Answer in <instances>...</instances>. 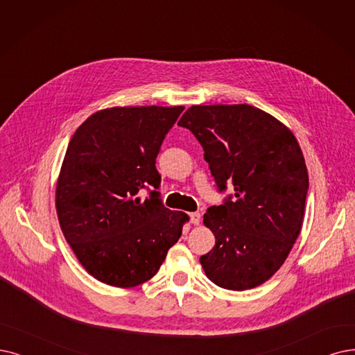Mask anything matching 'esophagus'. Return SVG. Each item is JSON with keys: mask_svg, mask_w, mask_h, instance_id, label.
<instances>
[{"mask_svg": "<svg viewBox=\"0 0 355 355\" xmlns=\"http://www.w3.org/2000/svg\"><path fill=\"white\" fill-rule=\"evenodd\" d=\"M191 223L195 224V225H198V224L201 223V214H200V212H191Z\"/></svg>", "mask_w": 355, "mask_h": 355, "instance_id": "34e87169", "label": "esophagus"}]
</instances>
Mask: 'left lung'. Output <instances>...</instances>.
I'll return each instance as SVG.
<instances>
[{"label": "left lung", "instance_id": "obj_1", "mask_svg": "<svg viewBox=\"0 0 355 355\" xmlns=\"http://www.w3.org/2000/svg\"><path fill=\"white\" fill-rule=\"evenodd\" d=\"M178 125L188 128L220 191L234 195L209 207L204 224L216 246L200 258L216 286L243 291L271 278L286 262L303 225L309 175L290 128L250 105H196Z\"/></svg>", "mask_w": 355, "mask_h": 355}]
</instances>
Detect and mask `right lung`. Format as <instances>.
Masks as SVG:
<instances>
[{
  "mask_svg": "<svg viewBox=\"0 0 355 355\" xmlns=\"http://www.w3.org/2000/svg\"><path fill=\"white\" fill-rule=\"evenodd\" d=\"M183 106H115L97 110L71 138L56 182L61 230L86 271L131 288L159 271L188 214L166 208L155 157Z\"/></svg>",
  "mask_w": 355,
  "mask_h": 355,
  "instance_id": "add662e5",
  "label": "right lung"
}]
</instances>
